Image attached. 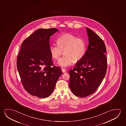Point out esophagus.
Instances as JSON below:
<instances>
[{
    "label": "esophagus",
    "mask_w": 126,
    "mask_h": 126,
    "mask_svg": "<svg viewBox=\"0 0 126 126\" xmlns=\"http://www.w3.org/2000/svg\"><path fill=\"white\" fill-rule=\"evenodd\" d=\"M62 72H63V73H65L66 71V70L65 69H64V68H62Z\"/></svg>",
    "instance_id": "34e87169"
}]
</instances>
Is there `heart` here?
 Segmentation results:
<instances>
[{
    "label": "heart",
    "mask_w": 126,
    "mask_h": 126,
    "mask_svg": "<svg viewBox=\"0 0 126 126\" xmlns=\"http://www.w3.org/2000/svg\"><path fill=\"white\" fill-rule=\"evenodd\" d=\"M57 43L51 45L50 51L55 60H58L64 52L65 54L58 60V64L60 66L65 67L73 62H79L86 54L87 44L84 38L66 33L58 38Z\"/></svg>",
    "instance_id": "obj_1"
}]
</instances>
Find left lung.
<instances>
[{"instance_id": "1", "label": "left lung", "mask_w": 126, "mask_h": 126, "mask_svg": "<svg viewBox=\"0 0 126 126\" xmlns=\"http://www.w3.org/2000/svg\"><path fill=\"white\" fill-rule=\"evenodd\" d=\"M89 44L86 54L69 70V87L74 95L89 96L96 91L106 75L107 59L103 41L90 28H86Z\"/></svg>"}]
</instances>
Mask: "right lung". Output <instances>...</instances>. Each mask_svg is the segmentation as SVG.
<instances>
[{"mask_svg":"<svg viewBox=\"0 0 126 126\" xmlns=\"http://www.w3.org/2000/svg\"><path fill=\"white\" fill-rule=\"evenodd\" d=\"M58 30L38 29L21 46L17 57V69L24 89L33 96H50L62 74L61 69L54 66L50 51V37Z\"/></svg>","mask_w":126,"mask_h":126,"instance_id":"1","label":"right lung"}]
</instances>
